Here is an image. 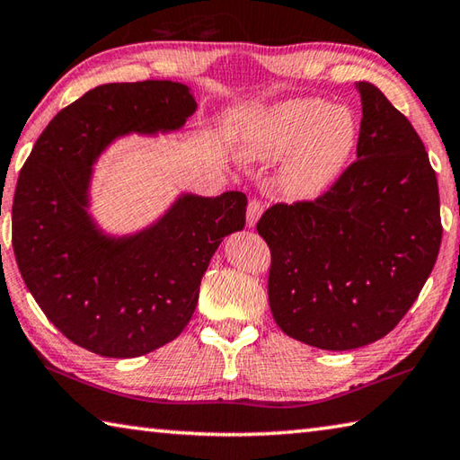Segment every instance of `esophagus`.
<instances>
[{
	"mask_svg": "<svg viewBox=\"0 0 460 460\" xmlns=\"http://www.w3.org/2000/svg\"><path fill=\"white\" fill-rule=\"evenodd\" d=\"M263 213V203L259 199H252L247 205V225L249 227H255V223L259 221V217Z\"/></svg>",
	"mask_w": 460,
	"mask_h": 460,
	"instance_id": "1",
	"label": "esophagus"
}]
</instances>
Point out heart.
Wrapping results in <instances>:
<instances>
[{
    "label": "heart",
    "mask_w": 460,
    "mask_h": 460,
    "mask_svg": "<svg viewBox=\"0 0 460 460\" xmlns=\"http://www.w3.org/2000/svg\"><path fill=\"white\" fill-rule=\"evenodd\" d=\"M356 138L358 124L346 106L330 108L317 98H294L259 114L241 137V146L257 158L288 153L279 189L289 199H314L344 171Z\"/></svg>",
    "instance_id": "obj_1"
}]
</instances>
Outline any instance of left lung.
I'll list each match as a JSON object with an SVG mask.
<instances>
[{
  "mask_svg": "<svg viewBox=\"0 0 460 460\" xmlns=\"http://www.w3.org/2000/svg\"><path fill=\"white\" fill-rule=\"evenodd\" d=\"M356 161L312 201L275 203L257 221L271 252L275 323L322 349H354L396 328L437 261V174L406 116L370 82Z\"/></svg>",
  "mask_w": 460,
  "mask_h": 460,
  "instance_id": "left-lung-1",
  "label": "left lung"
}]
</instances>
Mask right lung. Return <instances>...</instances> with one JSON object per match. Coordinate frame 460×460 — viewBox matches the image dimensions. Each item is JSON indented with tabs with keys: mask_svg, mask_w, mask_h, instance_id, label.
<instances>
[{
	"mask_svg": "<svg viewBox=\"0 0 460 460\" xmlns=\"http://www.w3.org/2000/svg\"><path fill=\"white\" fill-rule=\"evenodd\" d=\"M197 102L185 84H102L58 112L22 166L12 207L15 261L41 312L104 358H137L187 328L225 235L245 227L247 197H181L132 237L100 233L86 213L92 163L127 132L181 128Z\"/></svg>",
	"mask_w": 460,
	"mask_h": 460,
	"instance_id": "obj_1",
	"label": "right lung"
}]
</instances>
